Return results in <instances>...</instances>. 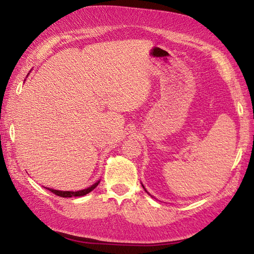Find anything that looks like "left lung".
<instances>
[{
  "label": "left lung",
  "instance_id": "left-lung-1",
  "mask_svg": "<svg viewBox=\"0 0 254 254\" xmlns=\"http://www.w3.org/2000/svg\"><path fill=\"white\" fill-rule=\"evenodd\" d=\"M143 188H144V187H143Z\"/></svg>",
  "mask_w": 254,
  "mask_h": 254
}]
</instances>
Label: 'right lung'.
<instances>
[{
    "mask_svg": "<svg viewBox=\"0 0 254 254\" xmlns=\"http://www.w3.org/2000/svg\"><path fill=\"white\" fill-rule=\"evenodd\" d=\"M98 184H100V182H97L94 185H92L91 187L83 189V190H78V191H60V190H55V189H51V188H48V189L51 192H54L55 195L60 196V197H77V196L79 197V196H84L86 194H88V192H91Z\"/></svg>",
    "mask_w": 254,
    "mask_h": 254,
    "instance_id": "add662e5",
    "label": "right lung"
}]
</instances>
